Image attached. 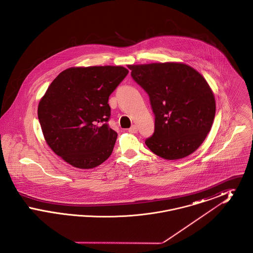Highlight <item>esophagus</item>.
Masks as SVG:
<instances>
[{"instance_id":"esophagus-1","label":"esophagus","mask_w":253,"mask_h":253,"mask_svg":"<svg viewBox=\"0 0 253 253\" xmlns=\"http://www.w3.org/2000/svg\"><path fill=\"white\" fill-rule=\"evenodd\" d=\"M129 132H132V133L137 132V127L135 125H132V127L129 129Z\"/></svg>"}]
</instances>
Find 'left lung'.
<instances>
[{"label": "left lung", "instance_id": "8db88e82", "mask_svg": "<svg viewBox=\"0 0 253 253\" xmlns=\"http://www.w3.org/2000/svg\"><path fill=\"white\" fill-rule=\"evenodd\" d=\"M132 80L150 97L155 132L145 140L158 157L175 160L193 154L211 131L213 93L193 67L177 62L129 65Z\"/></svg>", "mask_w": 253, "mask_h": 253}]
</instances>
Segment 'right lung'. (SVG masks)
<instances>
[{
  "instance_id": "obj_1",
  "label": "right lung",
  "mask_w": 253,
  "mask_h": 253,
  "mask_svg": "<svg viewBox=\"0 0 253 253\" xmlns=\"http://www.w3.org/2000/svg\"><path fill=\"white\" fill-rule=\"evenodd\" d=\"M128 73L122 66L72 67L52 82L38 118L56 155L79 169L95 168L111 156L118 133L107 123L109 96Z\"/></svg>"
}]
</instances>
